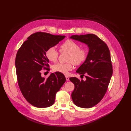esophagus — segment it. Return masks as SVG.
Listing matches in <instances>:
<instances>
[{
	"instance_id": "esophagus-1",
	"label": "esophagus",
	"mask_w": 131,
	"mask_h": 131,
	"mask_svg": "<svg viewBox=\"0 0 131 131\" xmlns=\"http://www.w3.org/2000/svg\"><path fill=\"white\" fill-rule=\"evenodd\" d=\"M66 80H67V81H68L69 80V77H68V76H66Z\"/></svg>"
}]
</instances>
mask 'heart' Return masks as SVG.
I'll use <instances>...</instances> for the list:
<instances>
[{
    "instance_id": "obj_1",
    "label": "heart",
    "mask_w": 131,
    "mask_h": 131,
    "mask_svg": "<svg viewBox=\"0 0 131 131\" xmlns=\"http://www.w3.org/2000/svg\"><path fill=\"white\" fill-rule=\"evenodd\" d=\"M61 52H67L69 53L67 63H58L54 64L53 70L55 72H60L64 74H67L69 71L72 69V64L80 65L85 61L88 57V52L85 49L79 48L78 43L71 39H67L60 46ZM47 59L51 62H55L57 61L59 53L56 48L49 47L47 49L45 53Z\"/></svg>"
}]
</instances>
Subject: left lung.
<instances>
[{
    "instance_id": "left-lung-1",
    "label": "left lung",
    "mask_w": 131,
    "mask_h": 131,
    "mask_svg": "<svg viewBox=\"0 0 131 131\" xmlns=\"http://www.w3.org/2000/svg\"><path fill=\"white\" fill-rule=\"evenodd\" d=\"M70 38L84 43L89 47V53L84 63L76 72L85 81L76 77L70 80L74 85L71 97L77 107L90 108L100 101L106 93L113 74L110 54L108 46L94 34L73 35Z\"/></svg>"
}]
</instances>
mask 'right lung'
<instances>
[{"instance_id":"1","label":"right lung","mask_w":131,"mask_h":131,"mask_svg":"<svg viewBox=\"0 0 131 131\" xmlns=\"http://www.w3.org/2000/svg\"><path fill=\"white\" fill-rule=\"evenodd\" d=\"M38 32L27 38L16 54L15 67L18 84L24 98L37 108H46L55 102V95L65 83L63 74L55 72L46 78L41 76L42 69L49 70L45 53L65 38Z\"/></svg>"}]
</instances>
